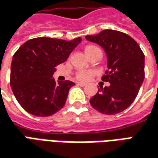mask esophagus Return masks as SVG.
<instances>
[{"label": "esophagus", "mask_w": 158, "mask_h": 158, "mask_svg": "<svg viewBox=\"0 0 158 158\" xmlns=\"http://www.w3.org/2000/svg\"><path fill=\"white\" fill-rule=\"evenodd\" d=\"M78 85H80V86H85L86 85L85 83H81V82H78Z\"/></svg>", "instance_id": "obj_1"}]
</instances>
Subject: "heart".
<instances>
[{
  "instance_id": "b5f03b06",
  "label": "heart",
  "mask_w": 158,
  "mask_h": 158,
  "mask_svg": "<svg viewBox=\"0 0 158 158\" xmlns=\"http://www.w3.org/2000/svg\"><path fill=\"white\" fill-rule=\"evenodd\" d=\"M96 48H97L96 46H93V45H87L86 47L85 48V54L88 56ZM92 75H93V72L86 71V70H81V71L77 72L76 78H77V79L81 80V81H88Z\"/></svg>"
}]
</instances>
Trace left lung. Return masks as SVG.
<instances>
[{"label":"left lung","mask_w":158,"mask_h":158,"mask_svg":"<svg viewBox=\"0 0 158 158\" xmlns=\"http://www.w3.org/2000/svg\"><path fill=\"white\" fill-rule=\"evenodd\" d=\"M85 38L105 50L108 69L102 80L110 84L98 89L90 98V105L105 114L120 113L132 104L144 81V53L133 38L114 30H104Z\"/></svg>","instance_id":"left-lung-1"}]
</instances>
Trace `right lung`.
<instances>
[{"label":"right lung","mask_w":158,"mask_h":158,"mask_svg":"<svg viewBox=\"0 0 158 158\" xmlns=\"http://www.w3.org/2000/svg\"><path fill=\"white\" fill-rule=\"evenodd\" d=\"M80 42V37L71 41L37 37L25 42L15 52L10 85L25 111L46 117L63 108L69 90L75 84L69 80L56 82L52 76L56 66L66 61Z\"/></svg>","instance_id":"right-lung-1"}]
</instances>
